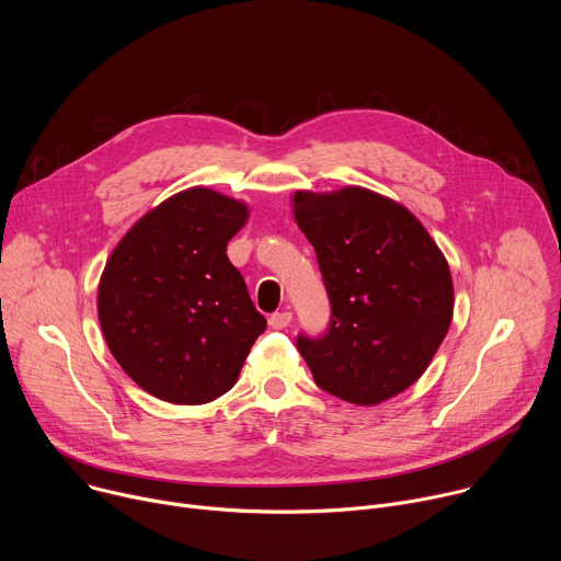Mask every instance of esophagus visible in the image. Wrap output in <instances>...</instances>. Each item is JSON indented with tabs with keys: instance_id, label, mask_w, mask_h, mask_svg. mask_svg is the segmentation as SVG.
Wrapping results in <instances>:
<instances>
[{
	"instance_id": "1",
	"label": "esophagus",
	"mask_w": 561,
	"mask_h": 561,
	"mask_svg": "<svg viewBox=\"0 0 561 561\" xmlns=\"http://www.w3.org/2000/svg\"><path fill=\"white\" fill-rule=\"evenodd\" d=\"M290 322H293V312H288V310H282V312H275L268 317V327L275 331L290 327Z\"/></svg>"
}]
</instances>
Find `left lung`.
<instances>
[{
	"mask_svg": "<svg viewBox=\"0 0 561 561\" xmlns=\"http://www.w3.org/2000/svg\"><path fill=\"white\" fill-rule=\"evenodd\" d=\"M290 204L333 310L329 333L297 348L319 388L377 407L424 375L450 329L448 262L404 204L364 186L295 191Z\"/></svg>",
	"mask_w": 561,
	"mask_h": 561,
	"instance_id": "8db88e82",
	"label": "left lung"
}]
</instances>
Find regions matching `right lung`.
<instances>
[{
  "mask_svg": "<svg viewBox=\"0 0 561 561\" xmlns=\"http://www.w3.org/2000/svg\"><path fill=\"white\" fill-rule=\"evenodd\" d=\"M251 206L206 186L141 215L113 249L98 288L108 351L146 392L206 404L228 392L266 319L228 255Z\"/></svg>",
  "mask_w": 561,
  "mask_h": 561,
  "instance_id": "1",
  "label": "right lung"
}]
</instances>
